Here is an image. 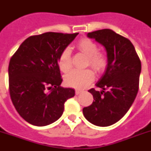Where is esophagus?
<instances>
[{"label":"esophagus","mask_w":151,"mask_h":151,"mask_svg":"<svg viewBox=\"0 0 151 151\" xmlns=\"http://www.w3.org/2000/svg\"><path fill=\"white\" fill-rule=\"evenodd\" d=\"M81 90H76V91H75V94L76 95H79L81 93Z\"/></svg>","instance_id":"esophagus-1"}]
</instances>
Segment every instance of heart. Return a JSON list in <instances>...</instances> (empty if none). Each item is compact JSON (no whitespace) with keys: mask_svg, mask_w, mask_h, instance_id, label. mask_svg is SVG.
<instances>
[{"mask_svg":"<svg viewBox=\"0 0 151 151\" xmlns=\"http://www.w3.org/2000/svg\"><path fill=\"white\" fill-rule=\"evenodd\" d=\"M78 50L87 56L86 65H89L96 72H102L106 67L108 56L103 51H99V47L95 41L88 38L81 39L77 45ZM59 69L66 73L71 68L70 49L64 48L59 55L58 59ZM94 72L90 69L73 70L67 73L64 78V82L69 87L82 89L94 80Z\"/></svg>","mask_w":151,"mask_h":151,"instance_id":"obj_1","label":"heart"}]
</instances>
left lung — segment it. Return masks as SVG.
Returning a JSON list of instances; mask_svg holds the SVG:
<instances>
[{
    "instance_id": "left-lung-1",
    "label": "left lung",
    "mask_w": 151,
    "mask_h": 151,
    "mask_svg": "<svg viewBox=\"0 0 151 151\" xmlns=\"http://www.w3.org/2000/svg\"><path fill=\"white\" fill-rule=\"evenodd\" d=\"M88 37L105 47L108 63L105 73L96 83L102 91L88 90L94 101L83 108V114L95 125L110 126L124 117L136 99L141 61L131 41L111 29L93 31Z\"/></svg>"
}]
</instances>
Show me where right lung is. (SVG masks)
<instances>
[{
  "mask_svg": "<svg viewBox=\"0 0 151 151\" xmlns=\"http://www.w3.org/2000/svg\"><path fill=\"white\" fill-rule=\"evenodd\" d=\"M78 33L48 32L26 39L8 66L11 99L21 117L36 126L61 117L64 103L74 96L73 88L61 87L58 59Z\"/></svg>",
  "mask_w": 151,
  "mask_h": 151,
  "instance_id": "1",
  "label": "right lung"
}]
</instances>
